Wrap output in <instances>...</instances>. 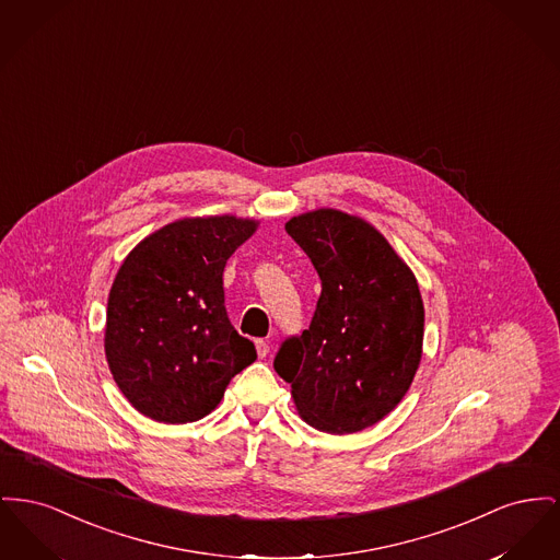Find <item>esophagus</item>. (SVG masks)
Returning a JSON list of instances; mask_svg holds the SVG:
<instances>
[{
    "instance_id": "1",
    "label": "esophagus",
    "mask_w": 560,
    "mask_h": 560,
    "mask_svg": "<svg viewBox=\"0 0 560 560\" xmlns=\"http://www.w3.org/2000/svg\"><path fill=\"white\" fill-rule=\"evenodd\" d=\"M256 351H258V358H266L270 351V345L260 338V340H256Z\"/></svg>"
}]
</instances>
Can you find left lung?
Returning a JSON list of instances; mask_svg holds the SVG:
<instances>
[{"label": "left lung", "mask_w": 560, "mask_h": 560, "mask_svg": "<svg viewBox=\"0 0 560 560\" xmlns=\"http://www.w3.org/2000/svg\"><path fill=\"white\" fill-rule=\"evenodd\" d=\"M285 231L315 266L322 296L308 329L281 345L275 370L311 428L340 435L372 428L401 401L421 363L417 277L358 215L315 209Z\"/></svg>", "instance_id": "left-lung-1"}]
</instances>
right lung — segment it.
<instances>
[{
    "label": "right lung",
    "instance_id": "obj_1",
    "mask_svg": "<svg viewBox=\"0 0 560 560\" xmlns=\"http://www.w3.org/2000/svg\"><path fill=\"white\" fill-rule=\"evenodd\" d=\"M258 220L231 213L182 218L139 241L107 298L105 358L143 417L192 423L224 397L256 347L232 328L224 266Z\"/></svg>",
    "mask_w": 560,
    "mask_h": 560
}]
</instances>
